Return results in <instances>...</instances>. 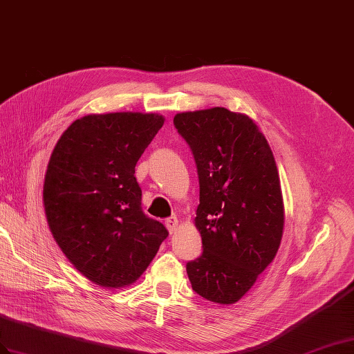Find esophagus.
Here are the masks:
<instances>
[{
    "label": "esophagus",
    "mask_w": 354,
    "mask_h": 354,
    "mask_svg": "<svg viewBox=\"0 0 354 354\" xmlns=\"http://www.w3.org/2000/svg\"><path fill=\"white\" fill-rule=\"evenodd\" d=\"M178 224H179V220H178V216H176V215H171L170 218H167V220H166V227L169 229L170 234H174V233L176 232V229H178Z\"/></svg>",
    "instance_id": "obj_1"
}]
</instances>
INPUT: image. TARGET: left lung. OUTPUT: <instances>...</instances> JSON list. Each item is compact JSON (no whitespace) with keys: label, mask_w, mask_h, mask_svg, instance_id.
<instances>
[{"label":"left lung","mask_w":354,"mask_h":354,"mask_svg":"<svg viewBox=\"0 0 354 354\" xmlns=\"http://www.w3.org/2000/svg\"><path fill=\"white\" fill-rule=\"evenodd\" d=\"M174 124L192 149L201 203L196 227L202 256L188 261L197 295L238 302L275 259L284 203L274 153L250 116L225 107L176 113Z\"/></svg>","instance_id":"8db88e82"}]
</instances>
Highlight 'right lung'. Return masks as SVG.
<instances>
[{"instance_id": "obj_1", "label": "right lung", "mask_w": 354, "mask_h": 354, "mask_svg": "<svg viewBox=\"0 0 354 354\" xmlns=\"http://www.w3.org/2000/svg\"><path fill=\"white\" fill-rule=\"evenodd\" d=\"M165 124L157 113L86 115L62 133L43 185L44 212L59 248L97 286L138 279L167 229L142 211L134 167Z\"/></svg>"}]
</instances>
